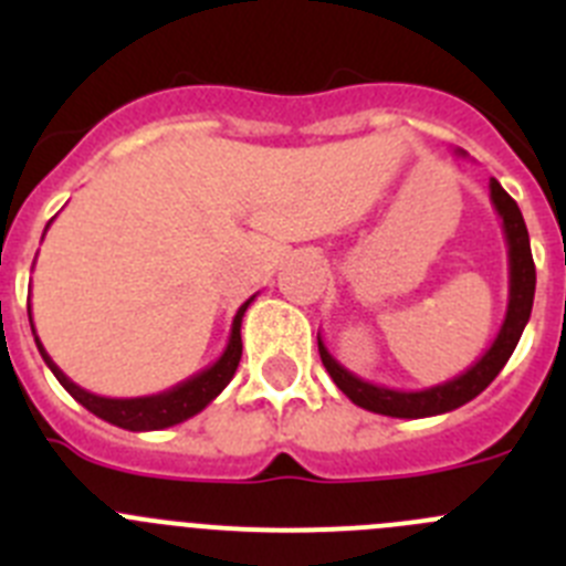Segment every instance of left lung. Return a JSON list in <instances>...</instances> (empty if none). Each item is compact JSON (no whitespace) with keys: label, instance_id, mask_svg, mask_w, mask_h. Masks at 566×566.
I'll use <instances>...</instances> for the list:
<instances>
[{"label":"left lung","instance_id":"left-lung-1","mask_svg":"<svg viewBox=\"0 0 566 566\" xmlns=\"http://www.w3.org/2000/svg\"><path fill=\"white\" fill-rule=\"evenodd\" d=\"M490 201L496 207L499 218H502L504 240H507V266H510V294H507V314L499 328L496 339L490 345L488 352L470 365L468 371L459 377L448 379L442 385H431L422 391H397V388H385V385H374L368 379H359L348 368L337 363L328 354L326 343L317 334V348L319 359L326 365V371L332 374L334 385L345 397L352 399L354 405L365 408V411L382 413V417H397V419H422V417H437V413L457 411L459 405L470 402L473 397L488 388L510 354L516 352L518 337H522L524 326H527L530 312H533V294H536V266H533V252H530V234L524 227L522 209L502 189L496 178H490Z\"/></svg>","mask_w":566,"mask_h":566}]
</instances>
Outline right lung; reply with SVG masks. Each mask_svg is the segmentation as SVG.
I'll return each instance as SVG.
<instances>
[{
    "label": "right lung",
    "instance_id": "right-lung-1",
    "mask_svg": "<svg viewBox=\"0 0 566 566\" xmlns=\"http://www.w3.org/2000/svg\"><path fill=\"white\" fill-rule=\"evenodd\" d=\"M50 227V223H48ZM48 232V229H44ZM254 297H249L243 306L238 308L232 319V332H229V343L223 348V354L214 359L209 368L198 371L195 377L184 379V382L172 385L169 391L153 394V397H129V399H113V397H98V394L84 391L82 385H76L67 374L59 368L50 354L44 352L42 339L36 337V328H33V337H36V348L42 354V359L48 363V368L53 371V377L62 382L64 391L70 397L82 402L90 413H96L98 419L109 424H118L124 431H161V428H172V424L184 422V419L195 417V413H201L209 402H212L218 394L223 391L229 385V379L234 377L240 363V354H243V343H240V323H243V314H247L249 303ZM28 317H30V306H28Z\"/></svg>",
    "mask_w": 566,
    "mask_h": 566
}]
</instances>
